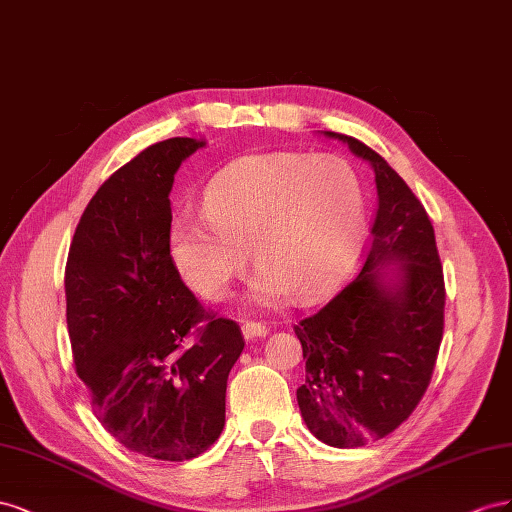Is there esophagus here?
Instances as JSON below:
<instances>
[{"label":"esophagus","mask_w":512,"mask_h":512,"mask_svg":"<svg viewBox=\"0 0 512 512\" xmlns=\"http://www.w3.org/2000/svg\"><path fill=\"white\" fill-rule=\"evenodd\" d=\"M242 332H244L246 339H257V337H266L268 328H266L264 324H261V321L246 319L244 324H242Z\"/></svg>","instance_id":"obj_1"}]
</instances>
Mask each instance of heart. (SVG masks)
Here are the masks:
<instances>
[{
  "instance_id": "b5f03b06",
  "label": "heart",
  "mask_w": 512,
  "mask_h": 512,
  "mask_svg": "<svg viewBox=\"0 0 512 512\" xmlns=\"http://www.w3.org/2000/svg\"><path fill=\"white\" fill-rule=\"evenodd\" d=\"M364 231V191L341 156L264 152L214 175L203 216L180 214L171 255L191 287L223 298L248 266L261 270L255 296L304 300L326 289L354 257Z\"/></svg>"
}]
</instances>
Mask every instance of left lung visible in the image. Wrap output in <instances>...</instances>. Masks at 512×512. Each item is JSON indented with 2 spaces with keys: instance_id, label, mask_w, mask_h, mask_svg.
Returning <instances> with one entry per match:
<instances>
[{
  "instance_id": "8db88e82",
  "label": "left lung",
  "mask_w": 512,
  "mask_h": 512,
  "mask_svg": "<svg viewBox=\"0 0 512 512\" xmlns=\"http://www.w3.org/2000/svg\"><path fill=\"white\" fill-rule=\"evenodd\" d=\"M345 141L375 171L377 210L364 266L337 296L294 326L306 360L296 390L306 427L334 448L382 440L425 397L444 334L446 287L433 225L412 188L354 137ZM388 260L400 283H381Z\"/></svg>"
}]
</instances>
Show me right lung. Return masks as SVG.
Instances as JSON below:
<instances>
[{
    "label": "right lung",
    "mask_w": 512,
    "mask_h": 512,
    "mask_svg": "<svg viewBox=\"0 0 512 512\" xmlns=\"http://www.w3.org/2000/svg\"><path fill=\"white\" fill-rule=\"evenodd\" d=\"M203 141L139 152L87 203L64 287L72 362L96 418L143 457L188 461L225 427V390L244 349L233 319L203 309L171 257L173 175Z\"/></svg>",
    "instance_id": "add662e5"
}]
</instances>
